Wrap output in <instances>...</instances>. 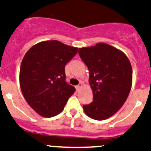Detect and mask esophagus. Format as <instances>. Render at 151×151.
Masks as SVG:
<instances>
[{"label":"esophagus","instance_id":"esophagus-1","mask_svg":"<svg viewBox=\"0 0 151 151\" xmlns=\"http://www.w3.org/2000/svg\"><path fill=\"white\" fill-rule=\"evenodd\" d=\"M82 86H83V83H82V82H80V84H79L78 85H77V86H76V90H77V91H79V90H80V88H82Z\"/></svg>","mask_w":151,"mask_h":151}]
</instances>
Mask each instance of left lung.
Instances as JSON below:
<instances>
[{"instance_id":"obj_1","label":"left lung","mask_w":151,"mask_h":151,"mask_svg":"<svg viewBox=\"0 0 151 151\" xmlns=\"http://www.w3.org/2000/svg\"><path fill=\"white\" fill-rule=\"evenodd\" d=\"M79 55L89 69L93 93V102L84 105V111L93 119L109 118L129 96L132 82L131 63L124 53L106 43L79 48Z\"/></svg>"}]
</instances>
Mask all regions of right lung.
Listing matches in <instances>:
<instances>
[{"label": "right lung", "mask_w": 151, "mask_h": 151, "mask_svg": "<svg viewBox=\"0 0 151 151\" xmlns=\"http://www.w3.org/2000/svg\"><path fill=\"white\" fill-rule=\"evenodd\" d=\"M77 50L59 41H45L32 47L24 57L19 72L22 94L42 116L61 113L75 92L66 81L65 66Z\"/></svg>", "instance_id": "1"}]
</instances>
